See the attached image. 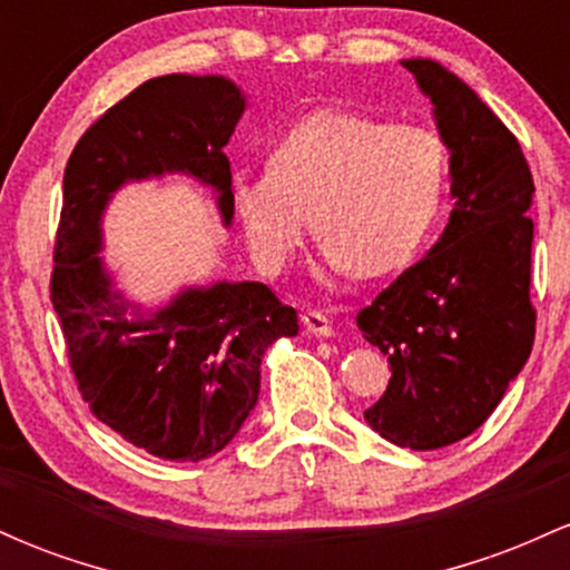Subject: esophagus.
Listing matches in <instances>:
<instances>
[{
    "instance_id": "1",
    "label": "esophagus",
    "mask_w": 570,
    "mask_h": 570,
    "mask_svg": "<svg viewBox=\"0 0 570 570\" xmlns=\"http://www.w3.org/2000/svg\"><path fill=\"white\" fill-rule=\"evenodd\" d=\"M303 326H305L307 335H313V337H332V335H335V330H332L330 318H326L324 313H318V311L305 313Z\"/></svg>"
}]
</instances>
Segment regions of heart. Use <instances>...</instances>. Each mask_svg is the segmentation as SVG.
I'll list each match as a JSON object with an SVG mask.
<instances>
[{"label":"heart","mask_w":570,"mask_h":570,"mask_svg":"<svg viewBox=\"0 0 570 570\" xmlns=\"http://www.w3.org/2000/svg\"><path fill=\"white\" fill-rule=\"evenodd\" d=\"M450 153L436 130L326 109L284 134L267 171H235L230 203L263 271L289 265L313 225L318 276H383L415 257L448 193Z\"/></svg>","instance_id":"heart-1"}]
</instances>
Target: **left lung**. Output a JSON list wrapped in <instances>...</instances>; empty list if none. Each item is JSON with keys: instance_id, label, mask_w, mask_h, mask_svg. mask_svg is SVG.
<instances>
[{"instance_id": "left-lung-1", "label": "left lung", "mask_w": 570, "mask_h": 570, "mask_svg": "<svg viewBox=\"0 0 570 570\" xmlns=\"http://www.w3.org/2000/svg\"><path fill=\"white\" fill-rule=\"evenodd\" d=\"M431 101L450 153L448 227L358 313L367 343L389 356L385 394L364 412L383 440L448 448L499 407L533 348V176L493 109L431 58H404Z\"/></svg>"}]
</instances>
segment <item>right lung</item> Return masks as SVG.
<instances>
[{
    "instance_id": "1",
    "label": "right lung",
    "mask_w": 570,
    "mask_h": 570,
    "mask_svg": "<svg viewBox=\"0 0 570 570\" xmlns=\"http://www.w3.org/2000/svg\"><path fill=\"white\" fill-rule=\"evenodd\" d=\"M248 107L222 75L147 80L85 130L63 174L50 281L53 307L94 415L163 461L198 463L235 440L259 396L265 351L299 332L259 281L187 284L147 305L117 286L104 214L122 187L189 176L233 225L225 147Z\"/></svg>"
}]
</instances>
